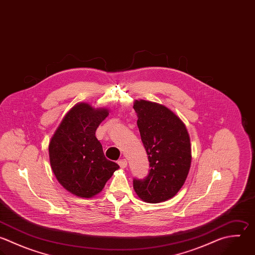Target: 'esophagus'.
I'll return each mask as SVG.
<instances>
[{"label": "esophagus", "mask_w": 255, "mask_h": 255, "mask_svg": "<svg viewBox=\"0 0 255 255\" xmlns=\"http://www.w3.org/2000/svg\"><path fill=\"white\" fill-rule=\"evenodd\" d=\"M118 163H119V165H120L122 168H125V167H127V165H128V161H127L126 158L120 159V160L118 161Z\"/></svg>", "instance_id": "1"}]
</instances>
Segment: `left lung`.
Masks as SVG:
<instances>
[{
	"label": "left lung",
	"mask_w": 255,
	"mask_h": 255,
	"mask_svg": "<svg viewBox=\"0 0 255 255\" xmlns=\"http://www.w3.org/2000/svg\"><path fill=\"white\" fill-rule=\"evenodd\" d=\"M133 109L151 167L146 178L133 179V189L145 202L166 201L187 177L191 163L189 134L183 122L163 105L139 100Z\"/></svg>",
	"instance_id": "8db88e82"
}]
</instances>
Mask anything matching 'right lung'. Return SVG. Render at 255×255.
Here are the masks:
<instances>
[{"mask_svg":"<svg viewBox=\"0 0 255 255\" xmlns=\"http://www.w3.org/2000/svg\"><path fill=\"white\" fill-rule=\"evenodd\" d=\"M109 114L108 109L79 103L66 114L50 140V162L56 178L79 197L91 198L100 193L120 168L106 158L96 137L98 127Z\"/></svg>","mask_w":255,"mask_h":255,"instance_id":"1","label":"right lung"}]
</instances>
